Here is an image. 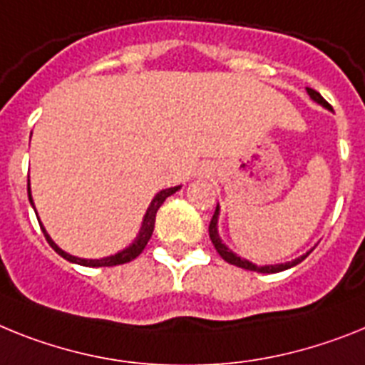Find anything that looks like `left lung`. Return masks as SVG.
<instances>
[{"label":"left lung","instance_id":"8db88e82","mask_svg":"<svg viewBox=\"0 0 365 365\" xmlns=\"http://www.w3.org/2000/svg\"><path fill=\"white\" fill-rule=\"evenodd\" d=\"M306 93H308V96H310L315 103H319V106H323L324 109H330V111H332V107L329 106V102H327V100H324V98L317 93V91L306 87ZM219 215H220V207H219V204H217L215 213H213V219H211V222H210V240H211V243H213V247L217 249V252L220 254V258L225 259V262L232 263V265H235V267L247 269V271L267 272V274L269 272H280V271H286V269H292V267H295V265H299V263H301L302 259H304L306 256L312 252V250H308V252L302 254V256H299V258L292 259V262H286V263H277V265H256V263H252V262H249V259H245V258H241V256H237L234 250H230L228 247L222 243V240H220V235H219Z\"/></svg>","mask_w":365,"mask_h":365}]
</instances>
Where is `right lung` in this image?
<instances>
[{"mask_svg":"<svg viewBox=\"0 0 365 365\" xmlns=\"http://www.w3.org/2000/svg\"><path fill=\"white\" fill-rule=\"evenodd\" d=\"M180 189H182V185H176V187H168V189H163V191H159L158 195L152 198V202H150V206H148V210H146L145 217H143V222H140L139 234H137L135 240L131 241V243L128 245L125 249L118 250V252L111 254V256H106V258H98V259L78 258V256H72V254L64 252L59 245L51 240L50 234H48L44 226H42L41 219H38V213H36V210H35V202H33V197H31V183L29 182H27V197H29V202H31L33 210H35L36 219H38V225H41L42 232H44V235H46V241L50 243L51 249L59 254V256H63L64 259H68V262H72V263L83 265V267H113V265H122V263H128V262H131V259H135L137 256H139V254L145 250L146 243H148L150 237H152V232H154L155 213H158V210L161 207V204H163V202L167 200L170 195H174L176 191H180Z\"/></svg>","mask_w":365,"mask_h":365,"instance_id":"obj_1","label":"right lung"}]
</instances>
